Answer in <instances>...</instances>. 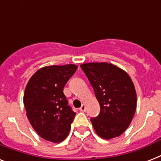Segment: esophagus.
I'll use <instances>...</instances> for the list:
<instances>
[{"label": "esophagus", "mask_w": 161, "mask_h": 161, "mask_svg": "<svg viewBox=\"0 0 161 161\" xmlns=\"http://www.w3.org/2000/svg\"><path fill=\"white\" fill-rule=\"evenodd\" d=\"M79 109H80V111H82V112H85V111H86L85 104H82V106H81Z\"/></svg>", "instance_id": "obj_1"}]
</instances>
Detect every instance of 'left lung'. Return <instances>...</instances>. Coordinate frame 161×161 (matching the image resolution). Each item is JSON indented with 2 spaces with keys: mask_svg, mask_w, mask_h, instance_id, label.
<instances>
[{
  "mask_svg": "<svg viewBox=\"0 0 161 161\" xmlns=\"http://www.w3.org/2000/svg\"><path fill=\"white\" fill-rule=\"evenodd\" d=\"M80 67L100 105L99 115L91 119L96 134L104 140L119 136L130 126L137 106L132 79L112 63H87Z\"/></svg>",
  "mask_w": 161,
  "mask_h": 161,
  "instance_id": "obj_1",
  "label": "left lung"
}]
</instances>
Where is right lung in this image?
<instances>
[{"label":"right lung","instance_id":"right-lung-1","mask_svg":"<svg viewBox=\"0 0 161 161\" xmlns=\"http://www.w3.org/2000/svg\"><path fill=\"white\" fill-rule=\"evenodd\" d=\"M77 68L75 64L46 66L26 84L23 96L26 116L35 131L47 141L62 142L69 134L76 113L68 105L63 88Z\"/></svg>","mask_w":161,"mask_h":161}]
</instances>
